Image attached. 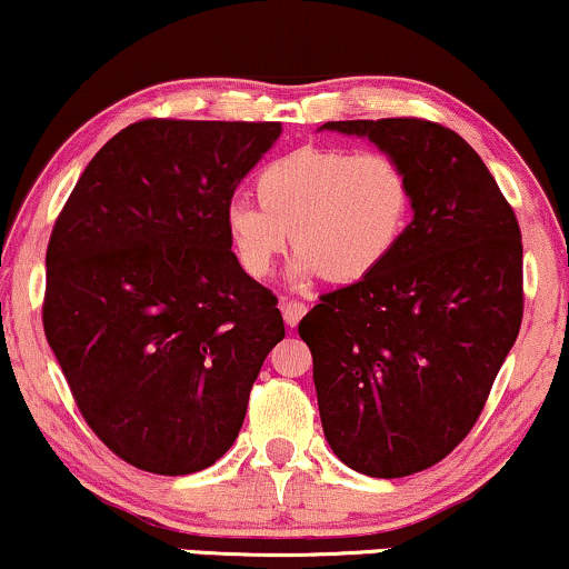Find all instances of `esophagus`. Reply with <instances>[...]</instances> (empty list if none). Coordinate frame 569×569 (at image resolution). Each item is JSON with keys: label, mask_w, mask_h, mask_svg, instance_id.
I'll use <instances>...</instances> for the list:
<instances>
[{"label": "esophagus", "mask_w": 569, "mask_h": 569, "mask_svg": "<svg viewBox=\"0 0 569 569\" xmlns=\"http://www.w3.org/2000/svg\"><path fill=\"white\" fill-rule=\"evenodd\" d=\"M279 308H282V316H284L287 327H298L300 319H302V316H306V311H308L306 302H300V300H287V298H284L282 302H279Z\"/></svg>", "instance_id": "esophagus-1"}]
</instances>
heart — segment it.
<instances>
[{
	"label": "heart",
	"mask_w": 569,
	"mask_h": 569,
	"mask_svg": "<svg viewBox=\"0 0 569 569\" xmlns=\"http://www.w3.org/2000/svg\"><path fill=\"white\" fill-rule=\"evenodd\" d=\"M256 196L224 211L234 258L253 279L271 274L292 238L298 282H360L392 258L412 213L408 169L387 151L306 146L269 161Z\"/></svg>",
	"instance_id": "obj_1"
}]
</instances>
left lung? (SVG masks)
Returning a JSON list of instances; mask_svg holds the SVG:
<instances>
[{
	"label": "left lung",
	"mask_w": 569,
	"mask_h": 569,
	"mask_svg": "<svg viewBox=\"0 0 569 569\" xmlns=\"http://www.w3.org/2000/svg\"><path fill=\"white\" fill-rule=\"evenodd\" d=\"M402 161L416 217L371 277L300 321L329 447L373 478L420 473L481 416L522 321L512 206L455 130L418 117L327 122Z\"/></svg>",
	"instance_id": "left-lung-1"
}]
</instances>
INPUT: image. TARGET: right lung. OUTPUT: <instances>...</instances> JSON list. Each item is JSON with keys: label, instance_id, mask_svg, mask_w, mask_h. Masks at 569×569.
<instances>
[{"label": "right lung", "instance_id": "1", "mask_svg": "<svg viewBox=\"0 0 569 569\" xmlns=\"http://www.w3.org/2000/svg\"><path fill=\"white\" fill-rule=\"evenodd\" d=\"M279 122L140 120L80 174L47 248L43 335L80 416L120 460L209 468L284 337L227 238L234 188Z\"/></svg>", "mask_w": 569, "mask_h": 569}]
</instances>
